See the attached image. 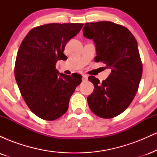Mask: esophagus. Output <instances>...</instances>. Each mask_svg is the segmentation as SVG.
Here are the masks:
<instances>
[{"instance_id":"obj_1","label":"esophagus","mask_w":157,"mask_h":157,"mask_svg":"<svg viewBox=\"0 0 157 157\" xmlns=\"http://www.w3.org/2000/svg\"><path fill=\"white\" fill-rule=\"evenodd\" d=\"M88 80V76L86 75H82V81H86Z\"/></svg>"}]
</instances>
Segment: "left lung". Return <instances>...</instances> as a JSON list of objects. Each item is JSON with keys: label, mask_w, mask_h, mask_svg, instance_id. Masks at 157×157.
<instances>
[{"label": "left lung", "mask_w": 157, "mask_h": 157, "mask_svg": "<svg viewBox=\"0 0 157 157\" xmlns=\"http://www.w3.org/2000/svg\"><path fill=\"white\" fill-rule=\"evenodd\" d=\"M82 32L94 42V60L102 62L111 71L102 82L89 77L94 89L88 97V104L97 116L113 118L128 107L138 90L142 64L137 42L127 28L110 21L85 23Z\"/></svg>", "instance_id": "left-lung-1"}]
</instances>
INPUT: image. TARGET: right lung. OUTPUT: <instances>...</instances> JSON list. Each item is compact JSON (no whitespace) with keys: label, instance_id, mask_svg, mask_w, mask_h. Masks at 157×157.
<instances>
[{"label":"right lung","instance_id":"1","mask_svg":"<svg viewBox=\"0 0 157 157\" xmlns=\"http://www.w3.org/2000/svg\"><path fill=\"white\" fill-rule=\"evenodd\" d=\"M82 23H49L29 32L20 46L15 66L16 82L29 109L52 121L67 111L71 97L82 81L78 74L66 75L56 69L65 60L66 43L77 35Z\"/></svg>","mask_w":157,"mask_h":157}]
</instances>
